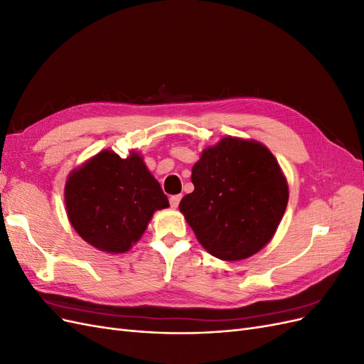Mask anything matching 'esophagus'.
I'll use <instances>...</instances> for the list:
<instances>
[{"mask_svg": "<svg viewBox=\"0 0 364 364\" xmlns=\"http://www.w3.org/2000/svg\"><path fill=\"white\" fill-rule=\"evenodd\" d=\"M181 199H182V196H181V194H174V196H171V197H170V205H171V208H178V206H179Z\"/></svg>", "mask_w": 364, "mask_h": 364, "instance_id": "obj_1", "label": "esophagus"}]
</instances>
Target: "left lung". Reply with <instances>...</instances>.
Returning a JSON list of instances; mask_svg holds the SVG:
<instances>
[{"instance_id": "8db88e82", "label": "left lung", "mask_w": 364, "mask_h": 364, "mask_svg": "<svg viewBox=\"0 0 364 364\" xmlns=\"http://www.w3.org/2000/svg\"><path fill=\"white\" fill-rule=\"evenodd\" d=\"M194 191L179 203L200 245L225 261L266 246L285 213L289 186L278 161L257 141L228 136L193 167Z\"/></svg>"}]
</instances>
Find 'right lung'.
Segmentation results:
<instances>
[{
  "label": "right lung",
  "mask_w": 364,
  "mask_h": 364,
  "mask_svg": "<svg viewBox=\"0 0 364 364\" xmlns=\"http://www.w3.org/2000/svg\"><path fill=\"white\" fill-rule=\"evenodd\" d=\"M65 203L73 228L85 241L121 253L139 240L153 213L167 208L168 199L139 155L121 159L105 150L70 174Z\"/></svg>",
  "instance_id": "obj_1"
}]
</instances>
